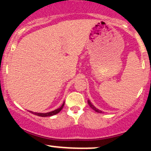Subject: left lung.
Wrapping results in <instances>:
<instances>
[{
    "label": "left lung",
    "mask_w": 151,
    "mask_h": 151,
    "mask_svg": "<svg viewBox=\"0 0 151 151\" xmlns=\"http://www.w3.org/2000/svg\"><path fill=\"white\" fill-rule=\"evenodd\" d=\"M88 104H89V106H90V107H91V109H93V110H94V111H96V112H97V113H102V111H101L99 110V109H96V107H95V106H93V105L92 104H91V101H89V100H88Z\"/></svg>",
    "instance_id": "obj_1"
}]
</instances>
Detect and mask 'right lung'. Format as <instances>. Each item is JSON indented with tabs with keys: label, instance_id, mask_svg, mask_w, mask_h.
<instances>
[{
	"label": "right lung",
	"instance_id": "1",
	"mask_svg": "<svg viewBox=\"0 0 151 151\" xmlns=\"http://www.w3.org/2000/svg\"><path fill=\"white\" fill-rule=\"evenodd\" d=\"M64 105H65V102H64L63 104H62V105L60 107V108L55 109V110L52 111H50V112H47V113H37V112H33V111H30V113L35 114V115L36 116H41V117H47V116H54L55 115V114H58L59 112L60 111L62 110V108H63Z\"/></svg>",
	"mask_w": 151,
	"mask_h": 151
}]
</instances>
